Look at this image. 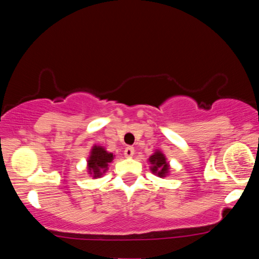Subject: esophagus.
<instances>
[{"label":"esophagus","instance_id":"obj_1","mask_svg":"<svg viewBox=\"0 0 259 259\" xmlns=\"http://www.w3.org/2000/svg\"><path fill=\"white\" fill-rule=\"evenodd\" d=\"M134 153H135V150H134V147L132 146H127L125 150H124V156L127 157V158H132Z\"/></svg>","mask_w":259,"mask_h":259}]
</instances>
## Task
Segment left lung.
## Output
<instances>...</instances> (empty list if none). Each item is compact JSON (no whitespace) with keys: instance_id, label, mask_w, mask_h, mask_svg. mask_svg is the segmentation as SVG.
Returning <instances> with one entry per match:
<instances>
[{"instance_id":"obj_1","label":"left lung","mask_w":259,"mask_h":259,"mask_svg":"<svg viewBox=\"0 0 259 259\" xmlns=\"http://www.w3.org/2000/svg\"><path fill=\"white\" fill-rule=\"evenodd\" d=\"M148 162H150L151 164V171H152L153 174H156L157 177L165 178L169 174V169H170V167H169L168 160L165 158L164 153H163L162 151L156 150V152L148 158Z\"/></svg>"}]
</instances>
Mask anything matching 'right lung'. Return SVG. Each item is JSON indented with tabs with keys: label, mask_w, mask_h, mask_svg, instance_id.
<instances>
[{
	"label": "right lung",
	"mask_w": 259,
	"mask_h": 259,
	"mask_svg": "<svg viewBox=\"0 0 259 259\" xmlns=\"http://www.w3.org/2000/svg\"><path fill=\"white\" fill-rule=\"evenodd\" d=\"M114 159L113 153L106 151L105 147L94 145L90 151V156L88 158V173L94 179L101 178L108 170V165Z\"/></svg>",
	"instance_id": "right-lung-1"
}]
</instances>
